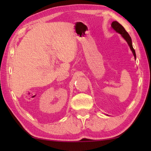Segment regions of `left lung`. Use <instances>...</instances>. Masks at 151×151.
<instances>
[{
    "instance_id": "obj_1",
    "label": "left lung",
    "mask_w": 151,
    "mask_h": 151,
    "mask_svg": "<svg viewBox=\"0 0 151 151\" xmlns=\"http://www.w3.org/2000/svg\"><path fill=\"white\" fill-rule=\"evenodd\" d=\"M111 27L112 29H113L116 32H118L120 35H121L122 37L126 40L127 42L128 43V45L129 46L130 48H131L132 54L134 55V58L136 59V53H135V50L133 48V47H132V40H131V37H130V35H129V33L126 31V30L124 29V28L122 27L121 24L119 23L117 21L112 22L111 24Z\"/></svg>"
}]
</instances>
